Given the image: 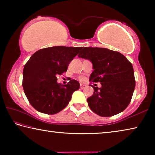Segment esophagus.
Masks as SVG:
<instances>
[{
  "label": "esophagus",
  "instance_id": "obj_1",
  "mask_svg": "<svg viewBox=\"0 0 155 155\" xmlns=\"http://www.w3.org/2000/svg\"><path fill=\"white\" fill-rule=\"evenodd\" d=\"M85 85H84V84H82V83H81L80 84V87H81V89H83L84 87H85Z\"/></svg>",
  "mask_w": 155,
  "mask_h": 155
}]
</instances>
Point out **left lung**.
Returning <instances> with one entry per match:
<instances>
[{"instance_id":"8db88e82","label":"left lung","mask_w":155,"mask_h":155,"mask_svg":"<svg viewBox=\"0 0 155 155\" xmlns=\"http://www.w3.org/2000/svg\"><path fill=\"white\" fill-rule=\"evenodd\" d=\"M78 57L92 63L94 71L90 81L100 82L93 95L87 98L92 111L102 117L116 115L127 108L135 87L134 70L131 63L120 52L104 48L83 47ZM96 84H94L96 86Z\"/></svg>"}]
</instances>
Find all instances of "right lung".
I'll return each instance as SVG.
<instances>
[{"label": "right lung", "instance_id": "1", "mask_svg": "<svg viewBox=\"0 0 155 155\" xmlns=\"http://www.w3.org/2000/svg\"><path fill=\"white\" fill-rule=\"evenodd\" d=\"M81 47L53 46L35 52L25 65L22 87L30 104L37 111L55 114L66 107L80 84L70 80L58 83L57 75L67 71L70 61Z\"/></svg>", "mask_w": 155, "mask_h": 155}]
</instances>
